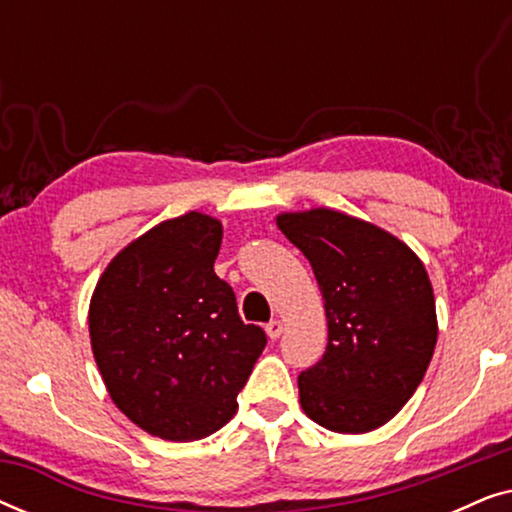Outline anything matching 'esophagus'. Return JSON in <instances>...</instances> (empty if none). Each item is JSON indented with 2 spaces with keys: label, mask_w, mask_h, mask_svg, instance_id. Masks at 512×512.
<instances>
[{
  "label": "esophagus",
  "mask_w": 512,
  "mask_h": 512,
  "mask_svg": "<svg viewBox=\"0 0 512 512\" xmlns=\"http://www.w3.org/2000/svg\"><path fill=\"white\" fill-rule=\"evenodd\" d=\"M282 331H284V328H282V321H277V319H272L270 324L265 326V333H268V338H270V340H277L279 335H282Z\"/></svg>",
  "instance_id": "1"
}]
</instances>
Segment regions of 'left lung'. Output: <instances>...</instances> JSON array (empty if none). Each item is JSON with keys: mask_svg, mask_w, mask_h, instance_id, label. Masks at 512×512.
Here are the masks:
<instances>
[{"mask_svg": "<svg viewBox=\"0 0 512 512\" xmlns=\"http://www.w3.org/2000/svg\"><path fill=\"white\" fill-rule=\"evenodd\" d=\"M324 298L328 345L298 377L305 415L335 433H368L408 403L438 340L424 263L387 230L335 209L277 216Z\"/></svg>", "mask_w": 512, "mask_h": 512, "instance_id": "1", "label": "left lung"}]
</instances>
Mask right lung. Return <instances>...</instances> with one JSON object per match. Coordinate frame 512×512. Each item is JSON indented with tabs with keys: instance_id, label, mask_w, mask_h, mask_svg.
<instances>
[{
	"instance_id": "add662e5",
	"label": "right lung",
	"mask_w": 512,
	"mask_h": 512,
	"mask_svg": "<svg viewBox=\"0 0 512 512\" xmlns=\"http://www.w3.org/2000/svg\"><path fill=\"white\" fill-rule=\"evenodd\" d=\"M221 237V221L200 212L158 223L107 265L90 298V345L111 401L174 443L233 419L268 342L216 277Z\"/></svg>"
}]
</instances>
